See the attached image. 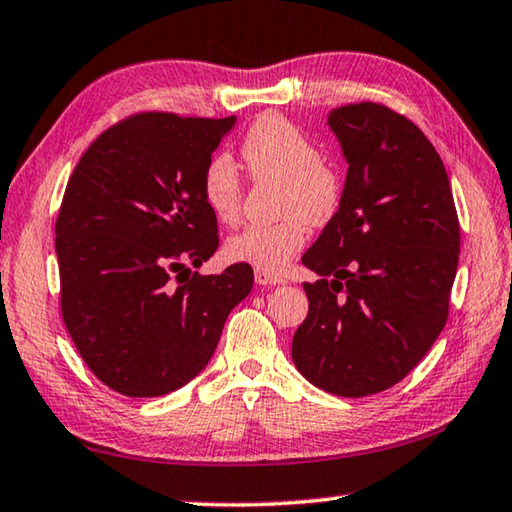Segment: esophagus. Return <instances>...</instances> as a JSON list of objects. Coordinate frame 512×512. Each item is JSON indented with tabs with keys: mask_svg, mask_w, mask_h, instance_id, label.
<instances>
[{
	"mask_svg": "<svg viewBox=\"0 0 512 512\" xmlns=\"http://www.w3.org/2000/svg\"><path fill=\"white\" fill-rule=\"evenodd\" d=\"M255 282L262 284V287H275V284H282L284 280L280 275H273V273H266V271H255Z\"/></svg>",
	"mask_w": 512,
	"mask_h": 512,
	"instance_id": "esophagus-1",
	"label": "esophagus"
}]
</instances>
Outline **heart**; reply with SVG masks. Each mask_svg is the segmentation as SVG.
<instances>
[{"label": "heart", "mask_w": 512, "mask_h": 512, "mask_svg": "<svg viewBox=\"0 0 512 512\" xmlns=\"http://www.w3.org/2000/svg\"><path fill=\"white\" fill-rule=\"evenodd\" d=\"M241 155L255 178L280 180L282 221L248 225L225 244L232 262L266 273H282L307 244L309 223H327L339 212L343 183L332 164L320 160L316 142L280 115H262L248 128ZM203 201L223 223H235L241 212V178L235 160L216 153L201 178Z\"/></svg>", "instance_id": "b5f03b06"}]
</instances>
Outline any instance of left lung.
<instances>
[{
  "label": "left lung",
  "mask_w": 512,
  "mask_h": 512,
  "mask_svg": "<svg viewBox=\"0 0 512 512\" xmlns=\"http://www.w3.org/2000/svg\"><path fill=\"white\" fill-rule=\"evenodd\" d=\"M348 162L341 207L302 264L305 323L293 334L300 375L341 397L395 386L447 323L461 228L445 164L418 126L379 103L327 115Z\"/></svg>",
  "instance_id": "1"
}]
</instances>
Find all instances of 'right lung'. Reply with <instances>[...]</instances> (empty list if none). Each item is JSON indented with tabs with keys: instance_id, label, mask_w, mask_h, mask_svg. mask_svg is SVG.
I'll return each mask as SVG.
<instances>
[{
	"instance_id": "obj_1",
	"label": "right lung",
	"mask_w": 512,
	"mask_h": 512,
	"mask_svg": "<svg viewBox=\"0 0 512 512\" xmlns=\"http://www.w3.org/2000/svg\"><path fill=\"white\" fill-rule=\"evenodd\" d=\"M237 117L142 112L101 133L56 221L60 307L76 350L112 391L158 397L212 359L253 268L198 275L219 248L201 178Z\"/></svg>"
}]
</instances>
